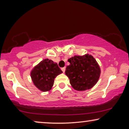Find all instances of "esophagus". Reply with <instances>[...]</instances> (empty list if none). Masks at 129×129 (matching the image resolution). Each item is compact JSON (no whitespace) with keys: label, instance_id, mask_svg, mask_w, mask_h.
<instances>
[{"label":"esophagus","instance_id":"1","mask_svg":"<svg viewBox=\"0 0 129 129\" xmlns=\"http://www.w3.org/2000/svg\"><path fill=\"white\" fill-rule=\"evenodd\" d=\"M65 68H65V67H63V68H61L62 71L64 73L65 72Z\"/></svg>","mask_w":129,"mask_h":129}]
</instances>
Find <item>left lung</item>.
Returning <instances> with one entry per match:
<instances>
[{"label":"left lung","mask_w":129,"mask_h":129,"mask_svg":"<svg viewBox=\"0 0 129 129\" xmlns=\"http://www.w3.org/2000/svg\"><path fill=\"white\" fill-rule=\"evenodd\" d=\"M70 62L65 71L70 84L76 90L91 89L99 80L101 69L95 58L89 54L75 56L68 59Z\"/></svg>","instance_id":"1"}]
</instances>
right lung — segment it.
Returning a JSON list of instances; mask_svg holds the SVG:
<instances>
[{
    "label": "right lung",
    "instance_id": "obj_1",
    "mask_svg": "<svg viewBox=\"0 0 129 129\" xmlns=\"http://www.w3.org/2000/svg\"><path fill=\"white\" fill-rule=\"evenodd\" d=\"M62 73L56 62L47 58L34 68L30 77L36 88L42 91H47L53 86L56 76Z\"/></svg>",
    "mask_w": 129,
    "mask_h": 129
}]
</instances>
